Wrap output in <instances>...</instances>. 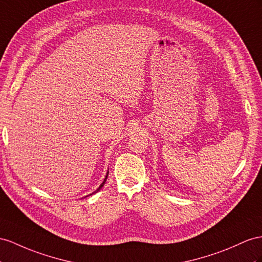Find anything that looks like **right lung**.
<instances>
[{"label": "right lung", "mask_w": 262, "mask_h": 262, "mask_svg": "<svg viewBox=\"0 0 262 262\" xmlns=\"http://www.w3.org/2000/svg\"><path fill=\"white\" fill-rule=\"evenodd\" d=\"M107 177H108V171H107V173H106V176H105V178H104V180H103V183L102 184H100L99 185V187H98V188L95 190V191H94V192H92L91 193V195H93V193H96V192H98L100 189H102V187L104 186V184H105V182H106V179H107ZM91 195H87V196H91ZM87 196H85V197H87Z\"/></svg>", "instance_id": "1"}]
</instances>
